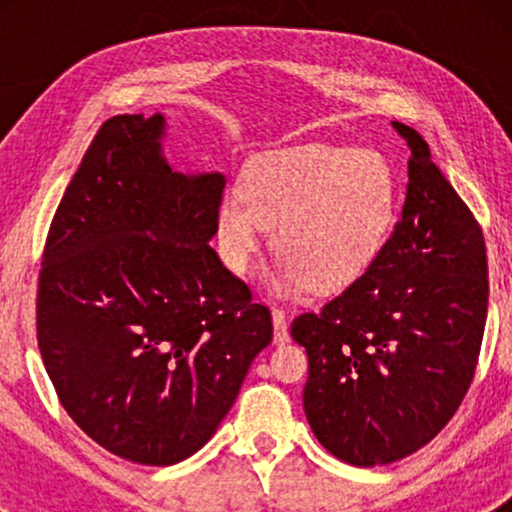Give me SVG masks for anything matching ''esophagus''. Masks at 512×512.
Instances as JSON below:
<instances>
[{
  "instance_id": "34e87169",
  "label": "esophagus",
  "mask_w": 512,
  "mask_h": 512,
  "mask_svg": "<svg viewBox=\"0 0 512 512\" xmlns=\"http://www.w3.org/2000/svg\"><path fill=\"white\" fill-rule=\"evenodd\" d=\"M272 324H275V342L284 345L289 340V328H286V312L282 307H272Z\"/></svg>"
}]
</instances>
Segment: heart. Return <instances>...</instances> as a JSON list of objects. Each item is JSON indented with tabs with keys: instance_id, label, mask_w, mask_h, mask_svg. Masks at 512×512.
<instances>
[{
	"instance_id": "heart-1",
	"label": "heart",
	"mask_w": 512,
	"mask_h": 512,
	"mask_svg": "<svg viewBox=\"0 0 512 512\" xmlns=\"http://www.w3.org/2000/svg\"><path fill=\"white\" fill-rule=\"evenodd\" d=\"M396 212V174L373 149L300 144L251 158L242 193L221 195L214 237L221 261L249 270L275 226L277 291H335L370 268Z\"/></svg>"
}]
</instances>
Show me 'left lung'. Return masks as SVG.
I'll return each instance as SVG.
<instances>
[{"mask_svg":"<svg viewBox=\"0 0 512 512\" xmlns=\"http://www.w3.org/2000/svg\"><path fill=\"white\" fill-rule=\"evenodd\" d=\"M401 219L340 296L293 319L310 375L307 422L333 457L384 466L440 433L473 382L487 321L482 230L417 130Z\"/></svg>","mask_w":512,"mask_h":512,"instance_id":"left-lung-1","label":"left lung"}]
</instances>
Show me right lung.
Returning a JSON list of instances; mask_svg holds the SVG:
<instances>
[{
    "label": "right lung",
    "mask_w": 512,
    "mask_h": 512,
    "mask_svg": "<svg viewBox=\"0 0 512 512\" xmlns=\"http://www.w3.org/2000/svg\"><path fill=\"white\" fill-rule=\"evenodd\" d=\"M163 114L109 118L48 230L37 340L62 408L104 450L172 466L214 436L270 310L216 251L226 177L163 156Z\"/></svg>",
    "instance_id": "1"
}]
</instances>
